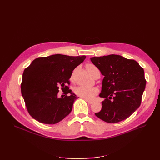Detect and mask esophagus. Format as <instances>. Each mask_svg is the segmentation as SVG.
Here are the masks:
<instances>
[{"mask_svg": "<svg viewBox=\"0 0 160 160\" xmlns=\"http://www.w3.org/2000/svg\"><path fill=\"white\" fill-rule=\"evenodd\" d=\"M86 100V102H88V104H91L93 103V102L91 101V100H87V99Z\"/></svg>", "mask_w": 160, "mask_h": 160, "instance_id": "34e87169", "label": "esophagus"}]
</instances>
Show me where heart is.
<instances>
[{
	"instance_id": "obj_1",
	"label": "heart",
	"mask_w": 160,
	"mask_h": 160,
	"mask_svg": "<svg viewBox=\"0 0 160 160\" xmlns=\"http://www.w3.org/2000/svg\"><path fill=\"white\" fill-rule=\"evenodd\" d=\"M86 68L88 71V72L93 76V77H96L97 74H100V71L98 69V67H96L93 63H88L86 65ZM71 80L73 79V75L71 76ZM74 93L77 96L83 98L87 100H91L93 99L99 93V89L97 87H93V88H88L85 86H77L74 88Z\"/></svg>"
}]
</instances>
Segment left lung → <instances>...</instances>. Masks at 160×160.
Returning <instances> with one entry per match:
<instances>
[{"label": "left lung", "instance_id": "obj_1", "mask_svg": "<svg viewBox=\"0 0 160 160\" xmlns=\"http://www.w3.org/2000/svg\"><path fill=\"white\" fill-rule=\"evenodd\" d=\"M91 61L104 76L100 97L105 99L95 115L108 123L127 119L141 105L146 86L143 69L136 61L115 54Z\"/></svg>", "mask_w": 160, "mask_h": 160}]
</instances>
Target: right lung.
Returning <instances> with one entry per match:
<instances>
[{
	"instance_id": "right-lung-1",
	"label": "right lung",
	"mask_w": 160,
	"mask_h": 160,
	"mask_svg": "<svg viewBox=\"0 0 160 160\" xmlns=\"http://www.w3.org/2000/svg\"><path fill=\"white\" fill-rule=\"evenodd\" d=\"M85 56L54 54L39 57L24 69L21 84L27 111L39 122L54 124L68 115L77 97L69 89L72 71ZM64 95L58 97V89Z\"/></svg>"
}]
</instances>
